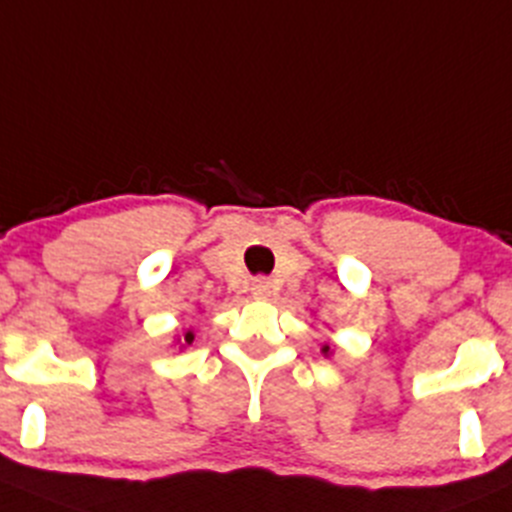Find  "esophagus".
Instances as JSON below:
<instances>
[{
  "instance_id": "esophagus-1",
  "label": "esophagus",
  "mask_w": 512,
  "mask_h": 512,
  "mask_svg": "<svg viewBox=\"0 0 512 512\" xmlns=\"http://www.w3.org/2000/svg\"><path fill=\"white\" fill-rule=\"evenodd\" d=\"M251 294H253V299L266 301L271 296V281L269 279H256L251 284Z\"/></svg>"
}]
</instances>
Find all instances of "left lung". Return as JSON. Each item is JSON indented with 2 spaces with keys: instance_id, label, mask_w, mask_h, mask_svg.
Segmentation results:
<instances>
[{
  "instance_id": "1",
  "label": "left lung",
  "mask_w": 512,
  "mask_h": 512,
  "mask_svg": "<svg viewBox=\"0 0 512 512\" xmlns=\"http://www.w3.org/2000/svg\"><path fill=\"white\" fill-rule=\"evenodd\" d=\"M321 352H324V357H329V354H332V347H321Z\"/></svg>"
}]
</instances>
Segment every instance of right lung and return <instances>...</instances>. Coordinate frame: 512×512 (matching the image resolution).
<instances>
[{"label": "right lung", "instance_id": "right-lung-1", "mask_svg": "<svg viewBox=\"0 0 512 512\" xmlns=\"http://www.w3.org/2000/svg\"><path fill=\"white\" fill-rule=\"evenodd\" d=\"M193 342H196V329H193V326L183 329V332H180L178 337H175V344H178L180 349H186L188 344H193Z\"/></svg>", "mask_w": 512, "mask_h": 512}]
</instances>
